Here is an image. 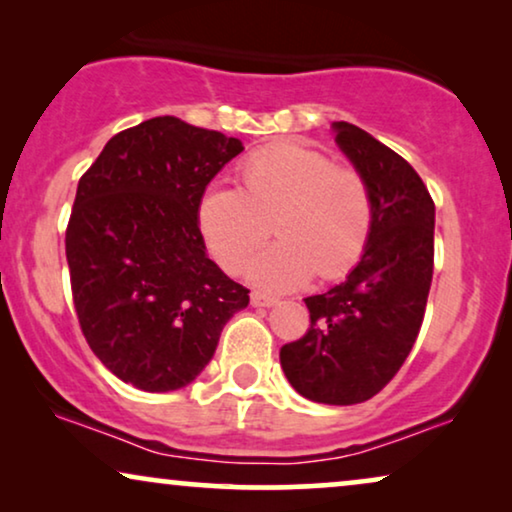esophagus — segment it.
Instances as JSON below:
<instances>
[{"label":"esophagus","mask_w":512,"mask_h":512,"mask_svg":"<svg viewBox=\"0 0 512 512\" xmlns=\"http://www.w3.org/2000/svg\"><path fill=\"white\" fill-rule=\"evenodd\" d=\"M275 303H277V298L270 296V293H263V291L251 293V305H254V307H270Z\"/></svg>","instance_id":"esophagus-1"}]
</instances>
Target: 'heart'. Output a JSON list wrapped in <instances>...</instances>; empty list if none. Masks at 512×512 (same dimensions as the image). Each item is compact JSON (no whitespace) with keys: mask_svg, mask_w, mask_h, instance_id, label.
Listing matches in <instances>:
<instances>
[{"mask_svg":"<svg viewBox=\"0 0 512 512\" xmlns=\"http://www.w3.org/2000/svg\"><path fill=\"white\" fill-rule=\"evenodd\" d=\"M195 219L226 272H240L275 228L279 242L249 265V277L270 289H293L314 272L338 279L359 263L373 233L375 202L359 170L335 165L314 146L275 142L244 160L240 191L209 186Z\"/></svg>","mask_w":512,"mask_h":512,"instance_id":"obj_1","label":"heart"}]
</instances>
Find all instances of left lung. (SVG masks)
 Returning a JSON list of instances; mask_svg holds the SVG:
<instances>
[{"label": "left lung", "instance_id": "obj_1", "mask_svg": "<svg viewBox=\"0 0 512 512\" xmlns=\"http://www.w3.org/2000/svg\"><path fill=\"white\" fill-rule=\"evenodd\" d=\"M335 142L366 177L375 202L368 247L347 279L305 298L310 328L279 349L300 396L354 405L391 382L415 345L433 277V205L408 160L352 123H333Z\"/></svg>", "mask_w": 512, "mask_h": 512}]
</instances>
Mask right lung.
I'll list each match as a JSON object with an SVG mask.
<instances>
[{
  "mask_svg": "<svg viewBox=\"0 0 512 512\" xmlns=\"http://www.w3.org/2000/svg\"><path fill=\"white\" fill-rule=\"evenodd\" d=\"M242 142L156 116L118 132L79 179L65 233L74 310L93 354L142 391L191 384L249 289L205 254L198 202Z\"/></svg>",
  "mask_w": 512,
  "mask_h": 512,
  "instance_id": "right-lung-1",
  "label": "right lung"
}]
</instances>
